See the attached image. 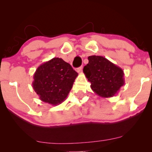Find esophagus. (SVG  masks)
<instances>
[{
    "label": "esophagus",
    "mask_w": 152,
    "mask_h": 152,
    "mask_svg": "<svg viewBox=\"0 0 152 152\" xmlns=\"http://www.w3.org/2000/svg\"><path fill=\"white\" fill-rule=\"evenodd\" d=\"M82 69H83V67H82V66H80V67H79V68H77V69H76V71L77 72H82Z\"/></svg>",
    "instance_id": "1"
}]
</instances>
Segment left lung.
<instances>
[{
  "label": "left lung",
  "instance_id": "obj_1",
  "mask_svg": "<svg viewBox=\"0 0 152 152\" xmlns=\"http://www.w3.org/2000/svg\"><path fill=\"white\" fill-rule=\"evenodd\" d=\"M88 59V64L83 72L91 82L93 92L104 98L117 94L124 84L122 68L102 56H89Z\"/></svg>",
  "mask_w": 152,
  "mask_h": 152
}]
</instances>
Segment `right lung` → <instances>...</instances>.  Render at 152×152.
Masks as SVG:
<instances>
[{
	"mask_svg": "<svg viewBox=\"0 0 152 152\" xmlns=\"http://www.w3.org/2000/svg\"><path fill=\"white\" fill-rule=\"evenodd\" d=\"M77 75L69 64L55 57L37 68L32 87L41 101L57 106L67 97Z\"/></svg>",
	"mask_w": 152,
	"mask_h": 152,
	"instance_id": "right-lung-1",
	"label": "right lung"
}]
</instances>
